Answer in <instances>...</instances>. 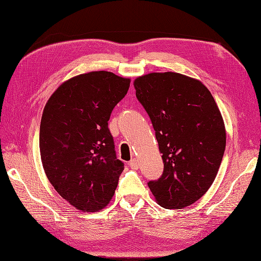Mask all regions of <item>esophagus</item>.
Here are the masks:
<instances>
[{
	"label": "esophagus",
	"mask_w": 261,
	"mask_h": 261,
	"mask_svg": "<svg viewBox=\"0 0 261 261\" xmlns=\"http://www.w3.org/2000/svg\"><path fill=\"white\" fill-rule=\"evenodd\" d=\"M129 166L132 169H138L139 168V163H138L137 160H135V159H132V160L129 162Z\"/></svg>",
	"instance_id": "34e87169"
}]
</instances>
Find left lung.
Listing matches in <instances>:
<instances>
[{
  "label": "left lung",
  "mask_w": 261,
  "mask_h": 261,
  "mask_svg": "<svg viewBox=\"0 0 261 261\" xmlns=\"http://www.w3.org/2000/svg\"><path fill=\"white\" fill-rule=\"evenodd\" d=\"M135 95L148 114L164 169L148 187L166 209L191 206L217 177L226 146L221 112L200 81L177 72L135 79Z\"/></svg>",
  "instance_id": "obj_1"
}]
</instances>
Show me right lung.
Wrapping results in <instances>:
<instances>
[{"label": "right lung", "mask_w": 261, "mask_h": 261, "mask_svg": "<svg viewBox=\"0 0 261 261\" xmlns=\"http://www.w3.org/2000/svg\"><path fill=\"white\" fill-rule=\"evenodd\" d=\"M130 79L92 71L64 82L43 109L39 148L50 184L84 212L105 208L123 163L109 130L111 113L127 95Z\"/></svg>", "instance_id": "obj_1"}]
</instances>
